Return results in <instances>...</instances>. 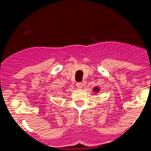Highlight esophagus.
Listing matches in <instances>:
<instances>
[{"mask_svg": "<svg viewBox=\"0 0 151 151\" xmlns=\"http://www.w3.org/2000/svg\"><path fill=\"white\" fill-rule=\"evenodd\" d=\"M76 87H77L78 89H82V88H83V84L81 83V82L76 83Z\"/></svg>", "mask_w": 151, "mask_h": 151, "instance_id": "34e87169", "label": "esophagus"}]
</instances>
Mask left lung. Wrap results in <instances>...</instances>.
<instances>
[{
  "mask_svg": "<svg viewBox=\"0 0 151 151\" xmlns=\"http://www.w3.org/2000/svg\"><path fill=\"white\" fill-rule=\"evenodd\" d=\"M93 91H94V92H96V93H98V92L99 91V88H98V87H94V88H93Z\"/></svg>",
  "mask_w": 151,
  "mask_h": 151,
  "instance_id": "left-lung-1",
  "label": "left lung"
}]
</instances>
